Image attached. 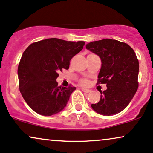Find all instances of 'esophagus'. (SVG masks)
<instances>
[{
    "label": "esophagus",
    "instance_id": "esophagus-1",
    "mask_svg": "<svg viewBox=\"0 0 153 153\" xmlns=\"http://www.w3.org/2000/svg\"><path fill=\"white\" fill-rule=\"evenodd\" d=\"M81 90L83 92H85V93H90V92H91V90H89V89H86V88H81Z\"/></svg>",
    "mask_w": 153,
    "mask_h": 153
}]
</instances>
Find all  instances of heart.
Segmentation results:
<instances>
[{"mask_svg":"<svg viewBox=\"0 0 153 153\" xmlns=\"http://www.w3.org/2000/svg\"><path fill=\"white\" fill-rule=\"evenodd\" d=\"M81 83L82 85H88V81L87 80H81Z\"/></svg>","mask_w":153,"mask_h":153,"instance_id":"b5f03b06","label":"heart"}]
</instances>
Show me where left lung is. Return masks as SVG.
Segmentation results:
<instances>
[{"mask_svg": "<svg viewBox=\"0 0 153 153\" xmlns=\"http://www.w3.org/2000/svg\"><path fill=\"white\" fill-rule=\"evenodd\" d=\"M86 49L100 57L98 82L107 86L92 108L102 115H116L128 105L138 88L139 62L135 51L127 43L113 39L91 42Z\"/></svg>", "mask_w": 153, "mask_h": 153, "instance_id": "1", "label": "left lung"}]
</instances>
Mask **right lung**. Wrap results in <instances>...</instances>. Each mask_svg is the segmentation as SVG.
Instances as JSON below:
<instances>
[{
	"mask_svg": "<svg viewBox=\"0 0 153 153\" xmlns=\"http://www.w3.org/2000/svg\"><path fill=\"white\" fill-rule=\"evenodd\" d=\"M84 44L48 38L30 44L24 51L18 68L19 89L33 111L51 116L65 108L76 88L58 86V73L69 68L71 58Z\"/></svg>",
	"mask_w": 153,
	"mask_h": 153,
	"instance_id": "add662e5",
	"label": "right lung"
}]
</instances>
